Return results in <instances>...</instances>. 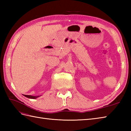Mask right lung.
I'll return each mask as SVG.
<instances>
[{
	"label": "right lung",
	"instance_id": "right-lung-1",
	"mask_svg": "<svg viewBox=\"0 0 131 131\" xmlns=\"http://www.w3.org/2000/svg\"><path fill=\"white\" fill-rule=\"evenodd\" d=\"M24 96H25L26 97H27L29 99H35L38 98V97H40V96H31V95H25V94H23Z\"/></svg>",
	"mask_w": 131,
	"mask_h": 131
}]
</instances>
